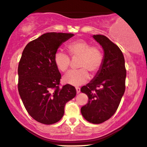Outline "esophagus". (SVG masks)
Here are the masks:
<instances>
[{
  "label": "esophagus",
  "instance_id": "obj_1",
  "mask_svg": "<svg viewBox=\"0 0 147 147\" xmlns=\"http://www.w3.org/2000/svg\"><path fill=\"white\" fill-rule=\"evenodd\" d=\"M76 91H77V94H79L80 92H81V90H80L79 87H76Z\"/></svg>",
  "mask_w": 147,
  "mask_h": 147
}]
</instances>
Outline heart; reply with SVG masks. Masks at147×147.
I'll use <instances>...</instances> for the list:
<instances>
[{
    "label": "heart",
    "mask_w": 147,
    "mask_h": 147,
    "mask_svg": "<svg viewBox=\"0 0 147 147\" xmlns=\"http://www.w3.org/2000/svg\"><path fill=\"white\" fill-rule=\"evenodd\" d=\"M68 51L72 57H79V68L77 70H70L64 75L63 81L66 84L79 86L84 84L90 79V71L93 75L97 73L103 64L104 56L101 49L92 46L86 40L79 39L68 45ZM54 62L57 69L61 72L68 70L70 59L64 52L58 51L55 53Z\"/></svg>",
    "instance_id": "obj_1"
}]
</instances>
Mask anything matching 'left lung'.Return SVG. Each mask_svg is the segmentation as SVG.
Here are the masks:
<instances>
[{
    "label": "left lung",
    "mask_w": 147,
    "mask_h": 147,
    "mask_svg": "<svg viewBox=\"0 0 147 147\" xmlns=\"http://www.w3.org/2000/svg\"><path fill=\"white\" fill-rule=\"evenodd\" d=\"M102 47L104 61L100 69L81 92L88 96V103L81 109L83 117L99 124L116 112L125 92L126 70L123 53L117 45L104 35H93Z\"/></svg>",
    "instance_id": "8db88e82"
}]
</instances>
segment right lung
<instances>
[{
    "label": "right lung",
    "instance_id": "right-lung-1",
    "mask_svg": "<svg viewBox=\"0 0 147 147\" xmlns=\"http://www.w3.org/2000/svg\"><path fill=\"white\" fill-rule=\"evenodd\" d=\"M70 33L48 32L27 44L18 66V91L24 107L39 123H57L64 114L66 102L77 94L75 87H60V72L54 55Z\"/></svg>",
    "mask_w": 147,
    "mask_h": 147
}]
</instances>
